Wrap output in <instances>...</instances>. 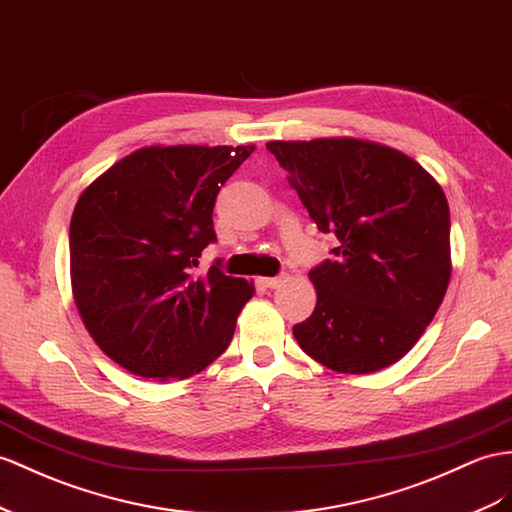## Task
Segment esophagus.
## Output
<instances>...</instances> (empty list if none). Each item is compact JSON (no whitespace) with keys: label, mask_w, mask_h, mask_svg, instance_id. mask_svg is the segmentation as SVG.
<instances>
[{"label":"esophagus","mask_w":512,"mask_h":512,"mask_svg":"<svg viewBox=\"0 0 512 512\" xmlns=\"http://www.w3.org/2000/svg\"><path fill=\"white\" fill-rule=\"evenodd\" d=\"M285 281V274H281V277H268V279H261V285L264 287H270V290H274V287H279V283Z\"/></svg>","instance_id":"1"}]
</instances>
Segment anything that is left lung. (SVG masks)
Masks as SVG:
<instances>
[{"label":"left lung","mask_w":512,"mask_h":512,"mask_svg":"<svg viewBox=\"0 0 512 512\" xmlns=\"http://www.w3.org/2000/svg\"><path fill=\"white\" fill-rule=\"evenodd\" d=\"M311 220L337 238L333 259L311 268L318 303L294 326L311 359L344 374L400 361L450 283V207L409 155L355 138L274 140Z\"/></svg>","instance_id":"8db88e82"}]
</instances>
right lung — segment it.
Returning a JSON list of instances; mask_svg holds the SVG:
<instances>
[{"label": "right lung", "mask_w": 512, "mask_h": 512, "mask_svg": "<svg viewBox=\"0 0 512 512\" xmlns=\"http://www.w3.org/2000/svg\"><path fill=\"white\" fill-rule=\"evenodd\" d=\"M255 147H147L82 192L69 231L75 305L97 346L142 378H188L231 344L255 294L222 272L194 277L216 242L212 212Z\"/></svg>", "instance_id": "obj_1"}]
</instances>
